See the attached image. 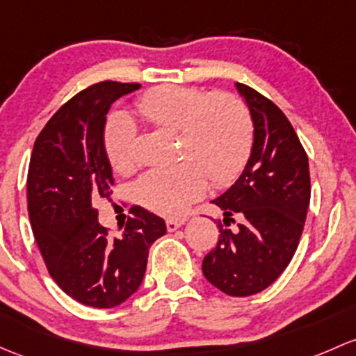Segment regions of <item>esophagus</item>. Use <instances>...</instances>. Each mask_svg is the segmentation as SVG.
Instances as JSON below:
<instances>
[{
    "mask_svg": "<svg viewBox=\"0 0 356 356\" xmlns=\"http://www.w3.org/2000/svg\"><path fill=\"white\" fill-rule=\"evenodd\" d=\"M186 223V218H168L167 220V230L174 232L177 228H181Z\"/></svg>",
    "mask_w": 356,
    "mask_h": 356,
    "instance_id": "obj_1",
    "label": "esophagus"
}]
</instances>
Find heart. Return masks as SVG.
<instances>
[{"mask_svg": "<svg viewBox=\"0 0 356 356\" xmlns=\"http://www.w3.org/2000/svg\"><path fill=\"white\" fill-rule=\"evenodd\" d=\"M134 112L153 128L177 133L174 165L155 167L136 182V197L145 208L165 216H181L213 186H227L247 163L252 148V121L245 104L234 93L207 95L196 88L162 85L134 102ZM134 128L126 115L114 114L104 129V149L115 172L134 167L131 145Z\"/></svg>", "mask_w": 356, "mask_h": 356, "instance_id": "b5f03b06", "label": "heart"}]
</instances>
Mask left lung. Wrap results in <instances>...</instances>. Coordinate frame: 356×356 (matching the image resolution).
Returning a JSON list of instances; mask_svg holds the SVG:
<instances>
[{
	"mask_svg": "<svg viewBox=\"0 0 356 356\" xmlns=\"http://www.w3.org/2000/svg\"><path fill=\"white\" fill-rule=\"evenodd\" d=\"M254 126L252 148L241 177L220 194L223 223L215 249L203 261L204 278L232 297L259 293L290 264L310 203L309 159L278 106L235 83Z\"/></svg>",
	"mask_w": 356,
	"mask_h": 356,
	"instance_id": "left-lung-1",
	"label": "left lung"
}]
</instances>
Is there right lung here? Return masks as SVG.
Returning a JSON list of instances; mask_svg holds the SVG:
<instances>
[{
	"instance_id": "1",
	"label": "right lung",
	"mask_w": 356,
	"mask_h": 356,
	"mask_svg": "<svg viewBox=\"0 0 356 356\" xmlns=\"http://www.w3.org/2000/svg\"><path fill=\"white\" fill-rule=\"evenodd\" d=\"M140 87L102 81L74 95L40 131L30 156L29 216L44 263L65 293L95 309L121 305L140 288L149 245L167 232L160 216L134 207L111 237L92 207L114 182L104 149L107 112Z\"/></svg>"
}]
</instances>
